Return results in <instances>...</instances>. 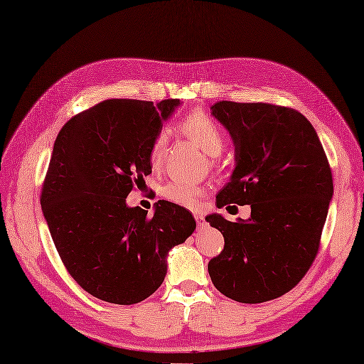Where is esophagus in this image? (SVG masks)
<instances>
[{
  "label": "esophagus",
  "instance_id": "esophagus-1",
  "mask_svg": "<svg viewBox=\"0 0 364 364\" xmlns=\"http://www.w3.org/2000/svg\"><path fill=\"white\" fill-rule=\"evenodd\" d=\"M193 218H195V221H197V226H198L200 229L206 228V220H204L203 213H193Z\"/></svg>",
  "mask_w": 364,
  "mask_h": 364
}]
</instances>
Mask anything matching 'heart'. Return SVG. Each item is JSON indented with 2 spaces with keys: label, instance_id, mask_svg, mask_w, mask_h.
<instances>
[{
  "label": "heart",
  "instance_id": "1",
  "mask_svg": "<svg viewBox=\"0 0 364 364\" xmlns=\"http://www.w3.org/2000/svg\"><path fill=\"white\" fill-rule=\"evenodd\" d=\"M180 129L186 136H189L192 141L197 143L204 152L217 156L225 149V135L218 126V123L206 112L195 110L188 117H184L180 123ZM167 132L160 130L151 141L149 146V158L154 166H160L164 160L166 147H167ZM161 195L173 204H178L183 208L193 209L200 204V200L204 195V188L197 183L184 181V180H173L167 183Z\"/></svg>",
  "mask_w": 364,
  "mask_h": 364
}]
</instances>
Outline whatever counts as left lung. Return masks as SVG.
Returning <instances> with one entry per match:
<instances>
[{"mask_svg":"<svg viewBox=\"0 0 364 364\" xmlns=\"http://www.w3.org/2000/svg\"><path fill=\"white\" fill-rule=\"evenodd\" d=\"M212 115L235 144V171L217 206L250 204V218L206 217L225 237L208 271L213 286L238 303H263L294 289L318 254L332 172L312 124L292 107L220 101Z\"/></svg>","mask_w":364,"mask_h":364,"instance_id":"obj_1","label":"left lung"}]
</instances>
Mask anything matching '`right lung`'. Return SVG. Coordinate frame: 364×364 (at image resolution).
I'll return each instance as SVG.
<instances>
[{
    "mask_svg": "<svg viewBox=\"0 0 364 364\" xmlns=\"http://www.w3.org/2000/svg\"><path fill=\"white\" fill-rule=\"evenodd\" d=\"M180 100H105L55 139L41 208L63 264L90 295L135 304L164 282L166 257L195 230L189 210L158 201L154 217L126 197L152 172L149 146Z\"/></svg>",
    "mask_w": 364,
    "mask_h": 364,
    "instance_id": "1",
    "label": "right lung"
}]
</instances>
